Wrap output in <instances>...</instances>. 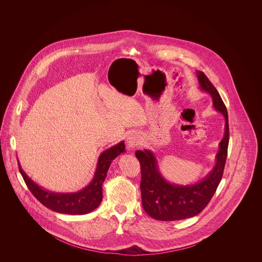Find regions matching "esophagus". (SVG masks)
<instances>
[{
    "label": "esophagus",
    "instance_id": "esophagus-1",
    "mask_svg": "<svg viewBox=\"0 0 262 262\" xmlns=\"http://www.w3.org/2000/svg\"><path fill=\"white\" fill-rule=\"evenodd\" d=\"M140 140H141V137L140 136L137 134V133H132L128 135V137H126V144H127V147L129 149H134L136 148L137 145L140 143Z\"/></svg>",
    "mask_w": 262,
    "mask_h": 262
}]
</instances>
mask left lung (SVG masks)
Instances as JSON below:
<instances>
[{"label": "left lung", "mask_w": 262, "mask_h": 262, "mask_svg": "<svg viewBox=\"0 0 262 262\" xmlns=\"http://www.w3.org/2000/svg\"><path fill=\"white\" fill-rule=\"evenodd\" d=\"M201 91L208 93L217 112L225 119L224 137L219 143L216 161L208 174L192 184L171 183L164 178L155 154L149 149L137 150L136 156L141 168L142 206L150 217L159 221H178L193 217L202 211L219 186L227 159L229 144L228 113L217 89L202 72L196 71Z\"/></svg>", "instance_id": "1"}]
</instances>
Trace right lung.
<instances>
[{
    "label": "right lung",
    "mask_w": 262,
    "mask_h": 262,
    "mask_svg": "<svg viewBox=\"0 0 262 262\" xmlns=\"http://www.w3.org/2000/svg\"><path fill=\"white\" fill-rule=\"evenodd\" d=\"M125 141H121L108 149L104 150L98 157L96 169L91 182L88 186L75 192H56L39 186L21 168L19 161V172L25 184L32 194L44 206L53 211L70 214L83 215L95 210L103 199L102 186L107 177V172L114 159L125 152Z\"/></svg>",
    "instance_id": "right-lung-1"
}]
</instances>
